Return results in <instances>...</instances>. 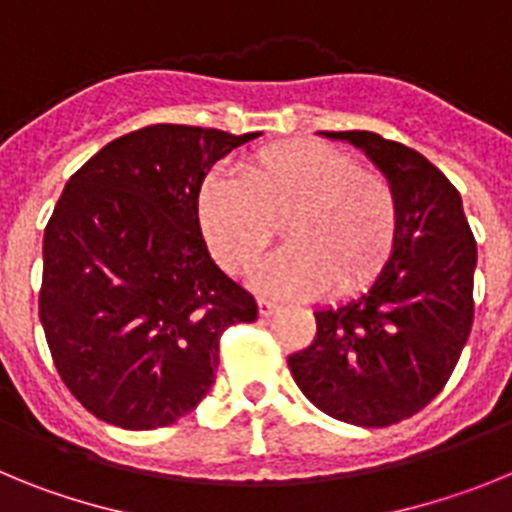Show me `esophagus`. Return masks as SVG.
I'll return each instance as SVG.
<instances>
[{
	"instance_id": "obj_1",
	"label": "esophagus",
	"mask_w": 512,
	"mask_h": 512,
	"mask_svg": "<svg viewBox=\"0 0 512 512\" xmlns=\"http://www.w3.org/2000/svg\"><path fill=\"white\" fill-rule=\"evenodd\" d=\"M279 310V305L274 300H266V297H259V315L261 318H269L274 312Z\"/></svg>"
}]
</instances>
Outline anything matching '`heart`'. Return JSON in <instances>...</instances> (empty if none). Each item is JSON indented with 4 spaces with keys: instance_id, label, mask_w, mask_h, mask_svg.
<instances>
[{
    "instance_id": "heart-1",
    "label": "heart",
    "mask_w": 512,
    "mask_h": 512,
    "mask_svg": "<svg viewBox=\"0 0 512 512\" xmlns=\"http://www.w3.org/2000/svg\"><path fill=\"white\" fill-rule=\"evenodd\" d=\"M235 174L207 176L197 194L202 238L225 271H251L282 225L287 248L256 274L269 295H354L382 274L400 228L387 176L320 140L271 143Z\"/></svg>"
}]
</instances>
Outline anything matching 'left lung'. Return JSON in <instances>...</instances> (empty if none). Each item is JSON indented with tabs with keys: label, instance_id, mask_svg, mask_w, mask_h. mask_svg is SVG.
<instances>
[{
	"label": "left lung",
	"instance_id": "1",
	"mask_svg": "<svg viewBox=\"0 0 512 512\" xmlns=\"http://www.w3.org/2000/svg\"><path fill=\"white\" fill-rule=\"evenodd\" d=\"M348 140L390 179L400 228L369 292L315 312V338L287 359L302 395L330 418L384 428L449 382L474 320L477 241L454 184L413 148L369 130Z\"/></svg>",
	"mask_w": 512,
	"mask_h": 512
}]
</instances>
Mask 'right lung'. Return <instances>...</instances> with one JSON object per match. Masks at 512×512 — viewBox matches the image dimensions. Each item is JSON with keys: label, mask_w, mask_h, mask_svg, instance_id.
Returning <instances> with one entry per match:
<instances>
[{"label": "right lung", "mask_w": 512, "mask_h": 512, "mask_svg": "<svg viewBox=\"0 0 512 512\" xmlns=\"http://www.w3.org/2000/svg\"><path fill=\"white\" fill-rule=\"evenodd\" d=\"M256 135L148 125L66 182L43 235L40 323L58 377L104 423L187 415L215 384L223 330L259 315L197 223L207 171Z\"/></svg>", "instance_id": "add662e5"}]
</instances>
